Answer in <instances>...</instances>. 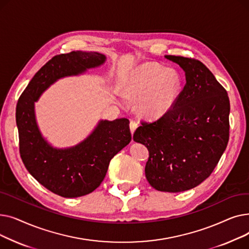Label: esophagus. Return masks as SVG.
<instances>
[{"label": "esophagus", "mask_w": 249, "mask_h": 249, "mask_svg": "<svg viewBox=\"0 0 249 249\" xmlns=\"http://www.w3.org/2000/svg\"><path fill=\"white\" fill-rule=\"evenodd\" d=\"M137 128V123L135 121H130V131H131V134L135 132V130Z\"/></svg>", "instance_id": "1"}]
</instances>
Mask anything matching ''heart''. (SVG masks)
<instances>
[{
    "mask_svg": "<svg viewBox=\"0 0 249 249\" xmlns=\"http://www.w3.org/2000/svg\"><path fill=\"white\" fill-rule=\"evenodd\" d=\"M126 95L139 97L138 110L149 119L167 114L176 105L181 90L178 72L156 63L138 67L124 85Z\"/></svg>",
    "mask_w": 249,
    "mask_h": 249,
    "instance_id": "1",
    "label": "heart"
}]
</instances>
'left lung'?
Returning <instances> with one entry per match:
<instances>
[{
  "label": "left lung",
  "mask_w": 249,
  "mask_h": 249,
  "mask_svg": "<svg viewBox=\"0 0 249 249\" xmlns=\"http://www.w3.org/2000/svg\"><path fill=\"white\" fill-rule=\"evenodd\" d=\"M185 71L186 85L173 109L142 122L133 139L149 151L145 176L152 188L178 193L199 186L212 174L229 140L226 89L201 61L165 55Z\"/></svg>",
  "instance_id": "8db88e82"
}]
</instances>
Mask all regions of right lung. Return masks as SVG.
<instances>
[{"mask_svg": "<svg viewBox=\"0 0 249 249\" xmlns=\"http://www.w3.org/2000/svg\"><path fill=\"white\" fill-rule=\"evenodd\" d=\"M105 61L104 54L91 51H71L52 57L35 73L17 103L22 161L39 184L64 198L82 197L101 185L111 160L131 141L129 120H100L93 132L78 144L56 148L40 132L35 102L59 78L82 74Z\"/></svg>", "mask_w": 249, "mask_h": 249, "instance_id": "right-lung-1", "label": "right lung"}]
</instances>
